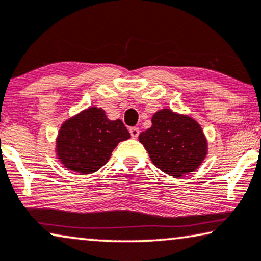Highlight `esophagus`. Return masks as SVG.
<instances>
[{
  "instance_id": "esophagus-1",
  "label": "esophagus",
  "mask_w": 261,
  "mask_h": 261,
  "mask_svg": "<svg viewBox=\"0 0 261 261\" xmlns=\"http://www.w3.org/2000/svg\"><path fill=\"white\" fill-rule=\"evenodd\" d=\"M130 134L133 138H137L138 135H140V130L137 127H130Z\"/></svg>"
}]
</instances>
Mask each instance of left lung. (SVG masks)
Segmentation results:
<instances>
[{"instance_id":"8db88e82","label":"left lung","mask_w":261,"mask_h":261,"mask_svg":"<svg viewBox=\"0 0 261 261\" xmlns=\"http://www.w3.org/2000/svg\"><path fill=\"white\" fill-rule=\"evenodd\" d=\"M140 142L155 166L173 177L193 172L207 154L206 138L200 125L170 110L153 115L151 127L140 135Z\"/></svg>"}]
</instances>
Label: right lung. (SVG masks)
I'll return each instance as SVG.
<instances>
[{
	"instance_id": "obj_1",
	"label": "right lung",
	"mask_w": 261,
	"mask_h": 261,
	"mask_svg": "<svg viewBox=\"0 0 261 261\" xmlns=\"http://www.w3.org/2000/svg\"><path fill=\"white\" fill-rule=\"evenodd\" d=\"M128 137L123 121H111L101 108H89L62 125L57 142L59 159L75 172L92 173L110 160L117 144Z\"/></svg>"
}]
</instances>
